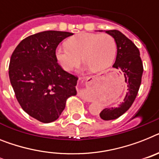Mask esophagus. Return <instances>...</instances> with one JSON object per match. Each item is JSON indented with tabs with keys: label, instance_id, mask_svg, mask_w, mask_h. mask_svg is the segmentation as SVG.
Returning <instances> with one entry per match:
<instances>
[{
	"label": "esophagus",
	"instance_id": "1",
	"mask_svg": "<svg viewBox=\"0 0 159 159\" xmlns=\"http://www.w3.org/2000/svg\"><path fill=\"white\" fill-rule=\"evenodd\" d=\"M78 96H79L80 98H82V99H83V100H86V96H85V95H82L81 93H79V94H78Z\"/></svg>",
	"mask_w": 159,
	"mask_h": 159
}]
</instances>
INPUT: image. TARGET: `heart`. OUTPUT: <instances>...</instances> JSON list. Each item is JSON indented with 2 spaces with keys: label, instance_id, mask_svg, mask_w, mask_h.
<instances>
[{
  "label": "heart",
  "instance_id": "heart-1",
  "mask_svg": "<svg viewBox=\"0 0 159 159\" xmlns=\"http://www.w3.org/2000/svg\"><path fill=\"white\" fill-rule=\"evenodd\" d=\"M67 46H58L55 58L61 68L71 71L80 63H83L93 72H99L109 68L116 54V43L108 34L81 33L70 37Z\"/></svg>",
  "mask_w": 159,
  "mask_h": 159
}]
</instances>
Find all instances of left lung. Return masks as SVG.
<instances>
[{
  "label": "left lung",
  "mask_w": 159,
  "mask_h": 159,
  "mask_svg": "<svg viewBox=\"0 0 159 159\" xmlns=\"http://www.w3.org/2000/svg\"><path fill=\"white\" fill-rule=\"evenodd\" d=\"M105 33L113 37L117 45V57L113 67L122 70L127 84V91L122 102L117 106L103 109L100 113L102 119L109 121L122 116L133 104L141 83L143 64L139 49L124 34L118 30L105 31Z\"/></svg>",
  "instance_id": "left-lung-1"
}]
</instances>
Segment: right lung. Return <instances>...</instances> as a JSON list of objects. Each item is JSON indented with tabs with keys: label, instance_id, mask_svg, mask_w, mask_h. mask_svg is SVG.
I'll return each instance as SVG.
<instances>
[{
	"label": "right lung",
	"instance_id": "right-lung-1",
	"mask_svg": "<svg viewBox=\"0 0 159 159\" xmlns=\"http://www.w3.org/2000/svg\"><path fill=\"white\" fill-rule=\"evenodd\" d=\"M72 33L45 31L26 37L10 58L9 77L22 109L44 123L59 118L66 100L77 95V78L59 65L58 45Z\"/></svg>",
	"mask_w": 159,
	"mask_h": 159
}]
</instances>
